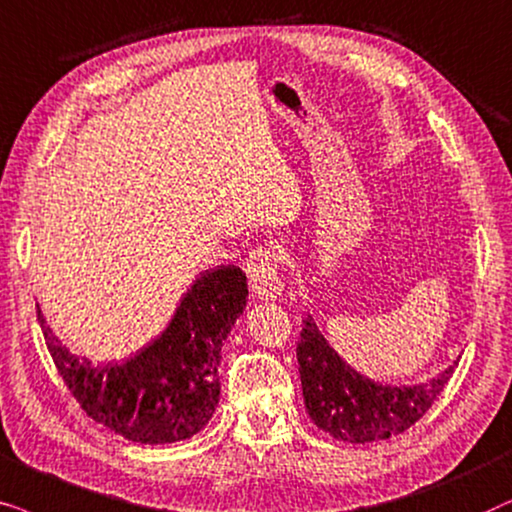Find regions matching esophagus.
<instances>
[{"label":"esophagus","instance_id":"esophagus-1","mask_svg":"<svg viewBox=\"0 0 512 512\" xmlns=\"http://www.w3.org/2000/svg\"><path fill=\"white\" fill-rule=\"evenodd\" d=\"M245 271H248L250 288L255 292L257 299H281L283 295V281L278 274V260L267 245H257L250 252L248 262H245Z\"/></svg>","mask_w":512,"mask_h":512}]
</instances>
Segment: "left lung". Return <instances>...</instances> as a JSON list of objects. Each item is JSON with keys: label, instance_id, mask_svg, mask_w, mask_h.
<instances>
[{"label": "left lung", "instance_id": "obj_1", "mask_svg": "<svg viewBox=\"0 0 512 512\" xmlns=\"http://www.w3.org/2000/svg\"><path fill=\"white\" fill-rule=\"evenodd\" d=\"M304 407L320 431L353 445L388 440L417 424L452 377L449 365L438 377L414 386L367 379L327 344L311 313L302 318L297 344Z\"/></svg>", "mask_w": 512, "mask_h": 512}]
</instances>
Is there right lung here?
I'll return each mask as SVG.
<instances>
[{
    "label": "right lung",
    "mask_w": 512,
    "mask_h": 512,
    "mask_svg": "<svg viewBox=\"0 0 512 512\" xmlns=\"http://www.w3.org/2000/svg\"><path fill=\"white\" fill-rule=\"evenodd\" d=\"M248 278L234 264L196 278L159 337L124 363L95 365L65 349L37 318L60 377L88 417L126 440L166 445L192 438L220 400L222 344L245 309Z\"/></svg>",
    "instance_id": "1"
}]
</instances>
